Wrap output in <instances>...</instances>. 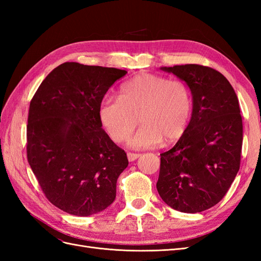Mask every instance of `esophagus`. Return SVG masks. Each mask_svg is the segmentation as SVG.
Masks as SVG:
<instances>
[{
    "label": "esophagus",
    "instance_id": "esophagus-1",
    "mask_svg": "<svg viewBox=\"0 0 261 261\" xmlns=\"http://www.w3.org/2000/svg\"><path fill=\"white\" fill-rule=\"evenodd\" d=\"M139 156H140V153H134V152H128L127 153V159H128L129 162L135 161L137 158H139Z\"/></svg>",
    "mask_w": 261,
    "mask_h": 261
}]
</instances>
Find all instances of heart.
Segmentation results:
<instances>
[{"mask_svg": "<svg viewBox=\"0 0 261 261\" xmlns=\"http://www.w3.org/2000/svg\"><path fill=\"white\" fill-rule=\"evenodd\" d=\"M194 111L191 88L181 81L141 74L125 83L120 98L108 97L99 106V120L108 135L123 143L136 128L138 117L143 124L129 139L133 148L155 147L164 140L173 144L185 135Z\"/></svg>", "mask_w": 261, "mask_h": 261, "instance_id": "1", "label": "heart"}]
</instances>
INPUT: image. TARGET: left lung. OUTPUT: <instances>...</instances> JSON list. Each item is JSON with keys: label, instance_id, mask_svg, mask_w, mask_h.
<instances>
[{"label": "left lung", "instance_id": "left-lung-1", "mask_svg": "<svg viewBox=\"0 0 261 261\" xmlns=\"http://www.w3.org/2000/svg\"><path fill=\"white\" fill-rule=\"evenodd\" d=\"M191 88L194 111L185 135L161 153L156 189L180 212L207 210L223 198L238 174L243 122L238 96L218 70L198 64L161 67Z\"/></svg>", "mask_w": 261, "mask_h": 261}]
</instances>
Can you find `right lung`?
Here are the masks:
<instances>
[{
	"label": "right lung",
	"mask_w": 261,
	"mask_h": 261,
	"mask_svg": "<svg viewBox=\"0 0 261 261\" xmlns=\"http://www.w3.org/2000/svg\"><path fill=\"white\" fill-rule=\"evenodd\" d=\"M126 73L63 63L30 101L28 162L48 200L69 215L88 217L115 199L128 160L102 129L98 111L110 87Z\"/></svg>",
	"instance_id": "obj_1"
}]
</instances>
